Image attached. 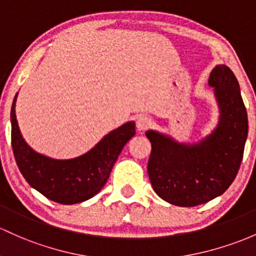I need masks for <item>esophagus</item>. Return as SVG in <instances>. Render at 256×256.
<instances>
[{"mask_svg": "<svg viewBox=\"0 0 256 256\" xmlns=\"http://www.w3.org/2000/svg\"><path fill=\"white\" fill-rule=\"evenodd\" d=\"M136 128H138V130H145V129H148L151 126V120L148 116H145V114H140V116L136 117Z\"/></svg>", "mask_w": 256, "mask_h": 256, "instance_id": "1", "label": "esophagus"}]
</instances>
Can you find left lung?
<instances>
[{
  "label": "left lung",
  "mask_w": 256,
  "mask_h": 256,
  "mask_svg": "<svg viewBox=\"0 0 256 256\" xmlns=\"http://www.w3.org/2000/svg\"><path fill=\"white\" fill-rule=\"evenodd\" d=\"M218 120L208 136L194 142H178L154 129L148 173L156 194L172 205L190 208L227 190L237 176L248 138V114L239 83L230 67L217 64L210 73Z\"/></svg>",
  "instance_id": "left-lung-1"
}]
</instances>
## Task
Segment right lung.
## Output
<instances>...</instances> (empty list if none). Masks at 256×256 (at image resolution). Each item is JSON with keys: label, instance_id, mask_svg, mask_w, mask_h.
Returning a JSON list of instances; mask_svg holds the SVG:
<instances>
[{"label": "right lung", "instance_id": "obj_1", "mask_svg": "<svg viewBox=\"0 0 256 256\" xmlns=\"http://www.w3.org/2000/svg\"><path fill=\"white\" fill-rule=\"evenodd\" d=\"M10 108L12 148L19 171L39 193L64 205L90 199L102 189L123 146L136 134V122L129 120L106 134L92 149L73 158H54L38 152L23 138L16 116V101Z\"/></svg>", "mask_w": 256, "mask_h": 256}]
</instances>
